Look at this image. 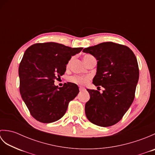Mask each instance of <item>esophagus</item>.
<instances>
[{
    "mask_svg": "<svg viewBox=\"0 0 155 155\" xmlns=\"http://www.w3.org/2000/svg\"><path fill=\"white\" fill-rule=\"evenodd\" d=\"M79 91H80V92H82V91H84V88H79Z\"/></svg>",
    "mask_w": 155,
    "mask_h": 155,
    "instance_id": "1",
    "label": "esophagus"
}]
</instances>
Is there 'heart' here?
<instances>
[{
	"label": "heart",
	"instance_id": "obj_1",
	"mask_svg": "<svg viewBox=\"0 0 155 155\" xmlns=\"http://www.w3.org/2000/svg\"><path fill=\"white\" fill-rule=\"evenodd\" d=\"M93 57L91 54H85L83 57V60L84 63L86 62L87 61L89 60L90 58H93ZM72 61V58L70 59V61H68V64H67V67H68L69 65L71 64V62ZM70 80L71 82L76 84H81V85H84L88 83V82L90 80V77H82V76H72L70 78Z\"/></svg>",
	"mask_w": 155,
	"mask_h": 155
}]
</instances>
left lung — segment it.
<instances>
[{
	"instance_id": "1",
	"label": "left lung",
	"mask_w": 155,
	"mask_h": 155,
	"mask_svg": "<svg viewBox=\"0 0 155 155\" xmlns=\"http://www.w3.org/2000/svg\"><path fill=\"white\" fill-rule=\"evenodd\" d=\"M83 52L97 61L93 83L105 88L103 93L87 89L91 98L85 104V114L92 123L112 126L121 120L134 101L139 77L137 58L127 46L113 42L86 48Z\"/></svg>"
}]
</instances>
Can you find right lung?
<instances>
[{
  "label": "right lung",
  "instance_id": "1",
  "mask_svg": "<svg viewBox=\"0 0 155 155\" xmlns=\"http://www.w3.org/2000/svg\"><path fill=\"white\" fill-rule=\"evenodd\" d=\"M83 48H71L57 42L36 43L26 50L18 68L20 93L31 114L36 120L50 123L60 119L69 102L79 93L74 83L55 86L66 71L72 56Z\"/></svg>",
  "mask_w": 155,
  "mask_h": 155
}]
</instances>
